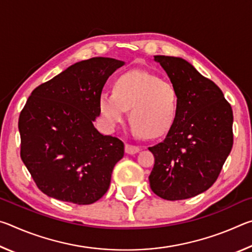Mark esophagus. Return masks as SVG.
<instances>
[{
  "instance_id": "esophagus-1",
  "label": "esophagus",
  "mask_w": 252,
  "mask_h": 252,
  "mask_svg": "<svg viewBox=\"0 0 252 252\" xmlns=\"http://www.w3.org/2000/svg\"><path fill=\"white\" fill-rule=\"evenodd\" d=\"M140 151V148L136 146H132V144H126V152L127 155H135Z\"/></svg>"
}]
</instances>
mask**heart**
I'll return each mask as SVG.
<instances>
[{
    "label": "heart",
    "instance_id": "b5f03b06",
    "mask_svg": "<svg viewBox=\"0 0 252 252\" xmlns=\"http://www.w3.org/2000/svg\"><path fill=\"white\" fill-rule=\"evenodd\" d=\"M178 103V93L171 83L144 71L120 75L113 92H102L99 99L106 126L116 127L125 120L126 110H130L131 125L148 138L163 135L171 129Z\"/></svg>",
    "mask_w": 252,
    "mask_h": 252
}]
</instances>
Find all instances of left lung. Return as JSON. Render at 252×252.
Returning a JSON list of instances; mask_svg holds the SVG:
<instances>
[{"mask_svg":"<svg viewBox=\"0 0 252 252\" xmlns=\"http://www.w3.org/2000/svg\"><path fill=\"white\" fill-rule=\"evenodd\" d=\"M178 93V112L164 140L150 147L151 190L165 200L204 192L218 179L233 144L231 105L211 80L181 58L155 55Z\"/></svg>","mask_w":252,"mask_h":252,"instance_id":"1","label":"left lung"}]
</instances>
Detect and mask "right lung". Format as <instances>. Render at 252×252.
I'll use <instances>...</instances> for the list:
<instances>
[{
    "label": "right lung",
    "mask_w": 252,
    "mask_h": 252,
    "mask_svg": "<svg viewBox=\"0 0 252 252\" xmlns=\"http://www.w3.org/2000/svg\"><path fill=\"white\" fill-rule=\"evenodd\" d=\"M125 64L111 58L75 63L29 96L19 118L21 159L42 192L75 204L104 195L125 144L93 121L106 80Z\"/></svg>",
    "instance_id": "1"
}]
</instances>
